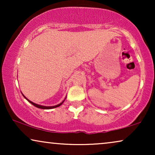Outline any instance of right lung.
Segmentation results:
<instances>
[{"instance_id":"add662e5","label":"right lung","mask_w":155,"mask_h":155,"mask_svg":"<svg viewBox=\"0 0 155 155\" xmlns=\"http://www.w3.org/2000/svg\"><path fill=\"white\" fill-rule=\"evenodd\" d=\"M23 96H24V95H23ZM24 97L25 99H27V101H29V103H31V104L32 105H34L35 106V107H37V108H39V109H54V108H56V107H60V106L63 103V101H64L65 100H63L62 102H61V104H58V105H56V106H53V107H45V106H41V105H39V104H35V103H33L32 101H29L28 99H27L26 97H25V96H24Z\"/></svg>"}]
</instances>
